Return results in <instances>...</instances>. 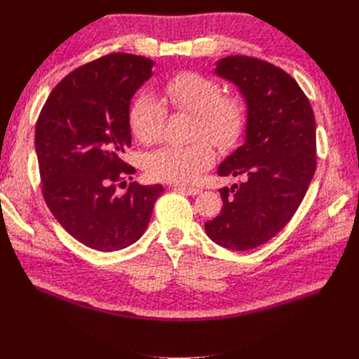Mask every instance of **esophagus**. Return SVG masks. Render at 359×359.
<instances>
[{
	"instance_id": "34e87169",
	"label": "esophagus",
	"mask_w": 359,
	"mask_h": 359,
	"mask_svg": "<svg viewBox=\"0 0 359 359\" xmlns=\"http://www.w3.org/2000/svg\"><path fill=\"white\" fill-rule=\"evenodd\" d=\"M175 190L181 191V193H186L189 196H196V194L201 193V189L196 187H186V186H175Z\"/></svg>"
}]
</instances>
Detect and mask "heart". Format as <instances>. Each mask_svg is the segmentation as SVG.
Listing matches in <instances>:
<instances>
[{"label":"heart","mask_w":359,"mask_h":359,"mask_svg":"<svg viewBox=\"0 0 359 359\" xmlns=\"http://www.w3.org/2000/svg\"><path fill=\"white\" fill-rule=\"evenodd\" d=\"M163 94L172 109L196 115L194 136L199 140L186 147L154 151L145 160V170L157 181L187 184L214 163L210 140L220 149H231L240 142L247 124L245 106L240 97L222 95L220 83L198 72H180L172 76L163 85ZM166 119V107L147 94L139 95L130 109L132 132L145 145L158 142Z\"/></svg>","instance_id":"heart-1"}]
</instances>
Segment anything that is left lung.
<instances>
[{"instance_id":"obj_1","label":"left lung","mask_w":359,"mask_h":359,"mask_svg":"<svg viewBox=\"0 0 359 359\" xmlns=\"http://www.w3.org/2000/svg\"><path fill=\"white\" fill-rule=\"evenodd\" d=\"M215 74L233 82L247 102L245 142L219 166L243 182L220 189L223 208L205 223L211 240L245 252L276 236L297 212L316 170V121L297 81L274 64L232 55Z\"/></svg>"}]
</instances>
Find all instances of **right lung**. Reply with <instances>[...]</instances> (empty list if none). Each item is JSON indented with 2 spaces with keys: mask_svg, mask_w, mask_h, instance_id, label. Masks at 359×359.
Listing matches in <instances>:
<instances>
[{
  "mask_svg": "<svg viewBox=\"0 0 359 359\" xmlns=\"http://www.w3.org/2000/svg\"><path fill=\"white\" fill-rule=\"evenodd\" d=\"M153 66L132 53L97 58L52 90L37 119L43 198L74 240L99 252L136 243L163 193L160 184L136 182L123 196L116 193L118 184L136 172L123 160L132 145L130 100Z\"/></svg>",
  "mask_w": 359,
  "mask_h": 359,
  "instance_id": "1",
  "label": "right lung"
}]
</instances>
